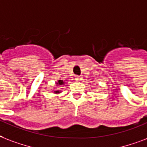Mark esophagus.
I'll return each instance as SVG.
<instances>
[{"label": "esophagus", "instance_id": "34e87169", "mask_svg": "<svg viewBox=\"0 0 147 147\" xmlns=\"http://www.w3.org/2000/svg\"><path fill=\"white\" fill-rule=\"evenodd\" d=\"M75 79L77 80V81H80V80H82V77H81V76H77Z\"/></svg>", "mask_w": 147, "mask_h": 147}]
</instances>
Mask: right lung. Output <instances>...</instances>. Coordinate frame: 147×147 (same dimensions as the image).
Segmentation results:
<instances>
[{
    "mask_svg": "<svg viewBox=\"0 0 147 147\" xmlns=\"http://www.w3.org/2000/svg\"><path fill=\"white\" fill-rule=\"evenodd\" d=\"M65 84V83H64L63 80H59L57 83V85H59V86L63 85V84ZM54 93H55V94H59V93H60V90H56V91H54Z\"/></svg>",
    "mask_w": 147,
    "mask_h": 147,
    "instance_id": "add662e5",
    "label": "right lung"
}]
</instances>
